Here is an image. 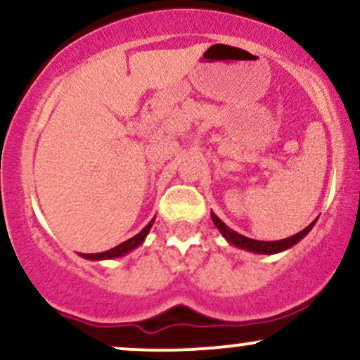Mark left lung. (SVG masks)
Returning a JSON list of instances; mask_svg holds the SVG:
<instances>
[{
	"instance_id": "1",
	"label": "left lung",
	"mask_w": 360,
	"mask_h": 360,
	"mask_svg": "<svg viewBox=\"0 0 360 360\" xmlns=\"http://www.w3.org/2000/svg\"><path fill=\"white\" fill-rule=\"evenodd\" d=\"M212 220L214 225L218 226V230L223 233V237L226 238L232 245L235 247H240V249H245V250H250V252H259V254H276V252H281V250H286L289 247H292L295 243H298L301 238L307 235L309 230L313 229V225H315V221L309 223L304 230H301L296 235H292V237H288V238H283V240H276V242H262V240H254V238H249V237H243V235L233 232L232 229H229V226L223 223L220 218L217 217V214L212 213Z\"/></svg>"
}]
</instances>
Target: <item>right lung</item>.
Returning <instances> with one entry per match:
<instances>
[{
  "mask_svg": "<svg viewBox=\"0 0 360 360\" xmlns=\"http://www.w3.org/2000/svg\"><path fill=\"white\" fill-rule=\"evenodd\" d=\"M152 223H154V220H152L150 223H148V225L146 226V229L142 230V232L135 235V237L128 238V240H125V242H122V243H120V245L113 247V249H110V250H106V252H100V254H82V257H86V259H93V260L120 257V255H123V254H127V252L134 250L135 247H139L140 243L143 242V238H146V235L148 233V230H150Z\"/></svg>",
  "mask_w": 360,
  "mask_h": 360,
  "instance_id": "1",
  "label": "right lung"
}]
</instances>
